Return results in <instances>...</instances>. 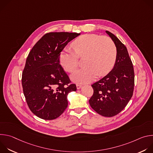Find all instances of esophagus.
Instances as JSON below:
<instances>
[{
    "label": "esophagus",
    "mask_w": 153,
    "mask_h": 153,
    "mask_svg": "<svg viewBox=\"0 0 153 153\" xmlns=\"http://www.w3.org/2000/svg\"><path fill=\"white\" fill-rule=\"evenodd\" d=\"M76 87H77V89L79 90L80 89L81 87H82V85H79V84H76Z\"/></svg>",
    "instance_id": "1"
}]
</instances>
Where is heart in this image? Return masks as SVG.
Returning <instances> with one entry per match:
<instances>
[{
	"label": "heart",
	"instance_id": "obj_1",
	"mask_svg": "<svg viewBox=\"0 0 153 153\" xmlns=\"http://www.w3.org/2000/svg\"><path fill=\"white\" fill-rule=\"evenodd\" d=\"M74 52L65 50L59 56L62 67L69 73L74 72L79 65V57L85 56V67L76 71L71 79L76 82L87 83L98 74H107L115 63L117 50L113 40L108 36L86 34L76 39L71 43Z\"/></svg>",
	"mask_w": 153,
	"mask_h": 153
}]
</instances>
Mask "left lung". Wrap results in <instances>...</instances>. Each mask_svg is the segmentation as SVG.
<instances>
[{"label":"left lung","instance_id":"obj_1","mask_svg":"<svg viewBox=\"0 0 153 153\" xmlns=\"http://www.w3.org/2000/svg\"><path fill=\"white\" fill-rule=\"evenodd\" d=\"M106 33L116 47V62L110 73L91 85L94 93L89 103L100 115L113 117L123 110L133 96L134 72L126 47L113 33Z\"/></svg>","mask_w":153,"mask_h":153}]
</instances>
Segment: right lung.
Listing matches in <instances>:
<instances>
[{
	"label": "right lung",
	"instance_id": "add662e5",
	"mask_svg": "<svg viewBox=\"0 0 153 153\" xmlns=\"http://www.w3.org/2000/svg\"><path fill=\"white\" fill-rule=\"evenodd\" d=\"M80 34L47 33L27 57L22 76L23 91L30 110L40 119L59 117L68 106V94L77 90L60 65L59 56L68 42Z\"/></svg>",
	"mask_w": 153,
	"mask_h": 153
}]
</instances>
